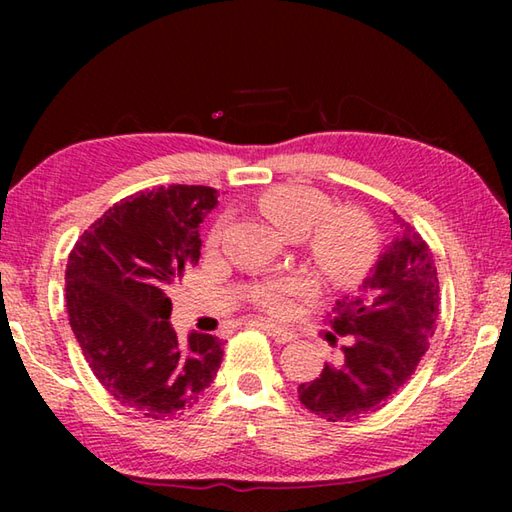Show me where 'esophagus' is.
<instances>
[{"label":"esophagus","instance_id":"esophagus-1","mask_svg":"<svg viewBox=\"0 0 512 512\" xmlns=\"http://www.w3.org/2000/svg\"><path fill=\"white\" fill-rule=\"evenodd\" d=\"M253 325L262 329V332H266L268 336H273V339H275L277 343H289V341L296 339V334L289 332V329L280 327V325L271 323V320H262V318H257V320H253Z\"/></svg>","mask_w":512,"mask_h":512}]
</instances>
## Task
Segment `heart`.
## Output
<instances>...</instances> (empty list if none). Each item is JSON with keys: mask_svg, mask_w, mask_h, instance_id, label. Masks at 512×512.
Masks as SVG:
<instances>
[{"mask_svg": "<svg viewBox=\"0 0 512 512\" xmlns=\"http://www.w3.org/2000/svg\"><path fill=\"white\" fill-rule=\"evenodd\" d=\"M259 207L284 237L307 235V255L316 271L332 284H352L368 271L377 253L375 225L361 210L339 207L318 189L280 185L259 198ZM305 293V284H273L259 305L271 314H287L293 298Z\"/></svg>", "mask_w": 512, "mask_h": 512, "instance_id": "1", "label": "heart"}]
</instances>
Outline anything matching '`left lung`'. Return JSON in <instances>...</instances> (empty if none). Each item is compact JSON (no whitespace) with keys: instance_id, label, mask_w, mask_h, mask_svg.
Wrapping results in <instances>:
<instances>
[{"instance_id":"obj_1","label":"left lung","mask_w":512,"mask_h":512,"mask_svg":"<svg viewBox=\"0 0 512 512\" xmlns=\"http://www.w3.org/2000/svg\"><path fill=\"white\" fill-rule=\"evenodd\" d=\"M400 232L354 296L336 302V334L350 336L339 363H325L298 386L305 409L329 422L359 420L384 406L411 379L438 320V273L418 230L395 216Z\"/></svg>"}]
</instances>
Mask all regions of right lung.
Segmentation results:
<instances>
[{
  "label": "right lung",
  "mask_w": 512,
  "mask_h": 512,
  "mask_svg": "<svg viewBox=\"0 0 512 512\" xmlns=\"http://www.w3.org/2000/svg\"><path fill=\"white\" fill-rule=\"evenodd\" d=\"M216 189L169 185L128 196L69 253V325L94 377L121 406L173 418L212 384L223 348L212 334L180 341L169 287L201 257V223Z\"/></svg>",
  "instance_id": "add662e5"
}]
</instances>
